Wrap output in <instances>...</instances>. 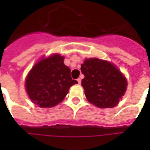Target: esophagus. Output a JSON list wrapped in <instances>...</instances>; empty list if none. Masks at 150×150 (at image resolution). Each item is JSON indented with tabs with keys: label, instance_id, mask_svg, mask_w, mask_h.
I'll use <instances>...</instances> for the list:
<instances>
[{
	"label": "esophagus",
	"instance_id": "obj_1",
	"mask_svg": "<svg viewBox=\"0 0 150 150\" xmlns=\"http://www.w3.org/2000/svg\"><path fill=\"white\" fill-rule=\"evenodd\" d=\"M77 82H78V83H79V84H81V79H78Z\"/></svg>",
	"mask_w": 150,
	"mask_h": 150
}]
</instances>
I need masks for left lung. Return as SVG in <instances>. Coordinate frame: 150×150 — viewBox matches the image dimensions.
Listing matches in <instances>:
<instances>
[{
	"label": "left lung",
	"mask_w": 150,
	"mask_h": 150,
	"mask_svg": "<svg viewBox=\"0 0 150 150\" xmlns=\"http://www.w3.org/2000/svg\"><path fill=\"white\" fill-rule=\"evenodd\" d=\"M81 71L85 75L82 86L89 103L100 108H111L118 103L127 89V80L114 64L89 58L81 64Z\"/></svg>",
	"instance_id": "left-lung-1"
}]
</instances>
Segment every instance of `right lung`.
<instances>
[{"label": "right lung", "instance_id": "add662e5", "mask_svg": "<svg viewBox=\"0 0 150 150\" xmlns=\"http://www.w3.org/2000/svg\"><path fill=\"white\" fill-rule=\"evenodd\" d=\"M71 77V70L64 64V57L54 54L36 63L25 80V88L32 102L40 107L58 104L69 88L77 84Z\"/></svg>", "mask_w": 150, "mask_h": 150}]
</instances>
